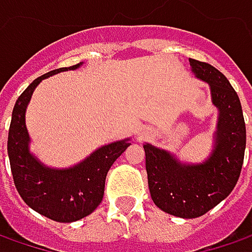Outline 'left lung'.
I'll use <instances>...</instances> for the list:
<instances>
[{
	"mask_svg": "<svg viewBox=\"0 0 252 252\" xmlns=\"http://www.w3.org/2000/svg\"><path fill=\"white\" fill-rule=\"evenodd\" d=\"M189 64L196 77L211 86L212 101L220 109L214 152L201 165H182L165 151L143 146L155 205L181 218L202 217L231 193L243 169L247 143L243 107L234 87L214 65L193 59Z\"/></svg>",
	"mask_w": 252,
	"mask_h": 252,
	"instance_id": "obj_1",
	"label": "left lung"
}]
</instances>
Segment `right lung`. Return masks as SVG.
I'll list each match as a JSON object with an SVG mask.
<instances>
[{"label": "right lung", "instance_id": "right-lung-1", "mask_svg": "<svg viewBox=\"0 0 252 252\" xmlns=\"http://www.w3.org/2000/svg\"><path fill=\"white\" fill-rule=\"evenodd\" d=\"M79 65L48 71L32 81L15 101L8 130L7 149L15 188L28 207L57 222L79 221L99 207L107 172L130 145L127 140L110 143L64 171L45 168L30 153L26 109L34 89L43 79Z\"/></svg>", "mask_w": 252, "mask_h": 252}]
</instances>
